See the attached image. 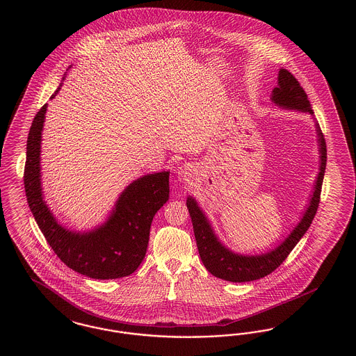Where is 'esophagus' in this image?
<instances>
[{"label":"esophagus","instance_id":"obj_1","mask_svg":"<svg viewBox=\"0 0 356 356\" xmlns=\"http://www.w3.org/2000/svg\"><path fill=\"white\" fill-rule=\"evenodd\" d=\"M192 173H193V170H192V167H191V165H183V167H180L179 170H177L179 179H180L181 181H184V183L191 181V179H192Z\"/></svg>","mask_w":356,"mask_h":356}]
</instances>
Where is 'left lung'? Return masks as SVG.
<instances>
[{
  "label": "left lung",
  "instance_id": "left-lung-1",
  "mask_svg": "<svg viewBox=\"0 0 356 356\" xmlns=\"http://www.w3.org/2000/svg\"><path fill=\"white\" fill-rule=\"evenodd\" d=\"M279 85L272 90V102L279 104L288 109H298L302 112L314 113L308 96L303 86L298 79L288 72L287 69H282L279 72ZM318 136H319V147H321V172L318 175L316 186L312 195V199L305 211L303 219L298 224V227L291 232V235L271 252L259 254V256H243L236 254L222 247L218 237L215 236L209 222L200 211L197 203L188 197L186 207L193 224V232L196 237V244L204 266L213 276L224 279L227 282L243 283L252 282L256 279L264 277L275 271L286 259L299 240L303 237L307 229L309 228L314 220L318 207L321 203V192H322L323 177L327 164V148L325 140L318 124Z\"/></svg>",
  "mask_w": 356,
  "mask_h": 356
}]
</instances>
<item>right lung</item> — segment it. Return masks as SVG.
<instances>
[{
  "instance_id": "add662e5",
  "label": "right lung",
  "mask_w": 356,
  "mask_h": 356,
  "mask_svg": "<svg viewBox=\"0 0 356 356\" xmlns=\"http://www.w3.org/2000/svg\"><path fill=\"white\" fill-rule=\"evenodd\" d=\"M47 106L42 105L34 116L26 141L24 186L34 220L54 254L73 271L102 280L128 276L141 264L153 216L170 197V172L147 175L134 181L121 193L112 216L97 229L70 232L56 221L42 200L40 144Z\"/></svg>"
}]
</instances>
